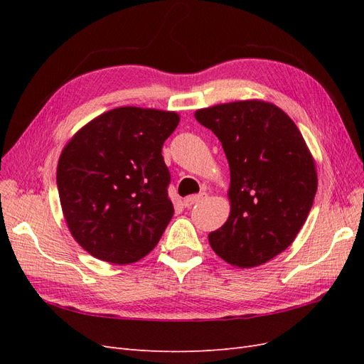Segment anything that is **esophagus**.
Returning <instances> with one entry per match:
<instances>
[{"mask_svg": "<svg viewBox=\"0 0 364 364\" xmlns=\"http://www.w3.org/2000/svg\"><path fill=\"white\" fill-rule=\"evenodd\" d=\"M203 199H206V194H205V193L190 196V197H186V199L183 200V206H185V208H191L193 205L200 203Z\"/></svg>", "mask_w": 364, "mask_h": 364, "instance_id": "1", "label": "esophagus"}]
</instances>
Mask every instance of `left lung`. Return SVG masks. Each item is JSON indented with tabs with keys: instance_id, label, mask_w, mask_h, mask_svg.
Wrapping results in <instances>:
<instances>
[{
	"instance_id": "obj_1",
	"label": "left lung",
	"mask_w": 364,
	"mask_h": 364,
	"mask_svg": "<svg viewBox=\"0 0 364 364\" xmlns=\"http://www.w3.org/2000/svg\"><path fill=\"white\" fill-rule=\"evenodd\" d=\"M194 117L222 142L230 170V214L209 245L232 266H261L293 243L310 214L317 191L311 153L293 119L267 102L223 103Z\"/></svg>"
}]
</instances>
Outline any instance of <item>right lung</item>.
I'll use <instances>...</instances> for the list:
<instances>
[{
  "label": "right lung",
  "mask_w": 364,
  "mask_h": 364,
  "mask_svg": "<svg viewBox=\"0 0 364 364\" xmlns=\"http://www.w3.org/2000/svg\"><path fill=\"white\" fill-rule=\"evenodd\" d=\"M176 112L117 107L83 126L63 147L58 190L71 235L92 257L136 262L150 253L174 214L162 146Z\"/></svg>",
  "instance_id": "1"
}]
</instances>
